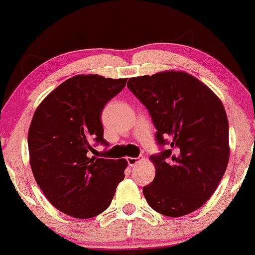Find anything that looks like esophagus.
Segmentation results:
<instances>
[{"label":"esophagus","instance_id":"esophagus-1","mask_svg":"<svg viewBox=\"0 0 255 255\" xmlns=\"http://www.w3.org/2000/svg\"><path fill=\"white\" fill-rule=\"evenodd\" d=\"M127 161H128V165L129 166H134V165H137L138 164V161H140L139 160V158H127Z\"/></svg>","mask_w":255,"mask_h":255}]
</instances>
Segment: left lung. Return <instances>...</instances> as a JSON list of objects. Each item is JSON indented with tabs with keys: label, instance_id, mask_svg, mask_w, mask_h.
<instances>
[{
	"label": "left lung",
	"instance_id": "obj_1",
	"mask_svg": "<svg viewBox=\"0 0 255 255\" xmlns=\"http://www.w3.org/2000/svg\"><path fill=\"white\" fill-rule=\"evenodd\" d=\"M128 89L146 107L160 153L150 155L155 177L143 187L149 206L181 217L212 196L230 159L228 120L217 96L182 71L128 80Z\"/></svg>",
	"mask_w": 255,
	"mask_h": 255
}]
</instances>
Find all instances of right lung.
Returning a JSON list of instances; mask_svg holds the SVG:
<instances>
[{"instance_id": "right-lung-1", "label": "right lung", "mask_w": 255, "mask_h": 255, "mask_svg": "<svg viewBox=\"0 0 255 255\" xmlns=\"http://www.w3.org/2000/svg\"><path fill=\"white\" fill-rule=\"evenodd\" d=\"M126 79L76 75L59 85L35 110L28 132L30 168L54 207L91 218L111 205L125 179L126 159L90 156L104 138L102 110L126 86Z\"/></svg>"}]
</instances>
